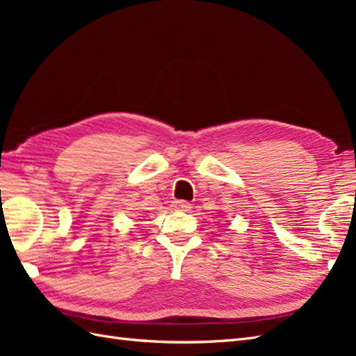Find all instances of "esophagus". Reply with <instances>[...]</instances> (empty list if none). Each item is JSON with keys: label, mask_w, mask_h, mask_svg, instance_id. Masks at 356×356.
I'll return each instance as SVG.
<instances>
[{"label": "esophagus", "mask_w": 356, "mask_h": 356, "mask_svg": "<svg viewBox=\"0 0 356 356\" xmlns=\"http://www.w3.org/2000/svg\"><path fill=\"white\" fill-rule=\"evenodd\" d=\"M175 209L179 211H190L191 209V203L186 202V200H177L175 202Z\"/></svg>", "instance_id": "obj_1"}]
</instances>
